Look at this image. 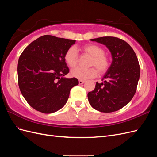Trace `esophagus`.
Returning <instances> with one entry per match:
<instances>
[{"label":"esophagus","mask_w":157,"mask_h":157,"mask_svg":"<svg viewBox=\"0 0 157 157\" xmlns=\"http://www.w3.org/2000/svg\"><path fill=\"white\" fill-rule=\"evenodd\" d=\"M84 82H85L84 80H78L79 84H84Z\"/></svg>","instance_id":"obj_1"}]
</instances>
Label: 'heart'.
Listing matches in <instances>:
<instances>
[{"label": "heart", "mask_w": 157, "mask_h": 157, "mask_svg": "<svg viewBox=\"0 0 157 157\" xmlns=\"http://www.w3.org/2000/svg\"><path fill=\"white\" fill-rule=\"evenodd\" d=\"M82 50L85 54L91 56L90 61V66H94L88 69L77 67L71 71V75L73 77L79 80H86L96 77L98 69L100 73H105L109 67V61L105 56V51L96 44H88L82 47ZM65 63L71 68H73L78 63L77 50L74 46H71L66 51L64 55Z\"/></svg>", "instance_id": "1"}]
</instances>
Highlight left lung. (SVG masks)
I'll use <instances>...</instances> for the list:
<instances>
[{"label": "left lung", "mask_w": 157, "mask_h": 157, "mask_svg": "<svg viewBox=\"0 0 157 157\" xmlns=\"http://www.w3.org/2000/svg\"><path fill=\"white\" fill-rule=\"evenodd\" d=\"M105 45L112 54L113 61L104 75L102 83L88 93L91 106L103 113H111L126 105L134 97L140 76L137 56L126 42L115 36L91 39Z\"/></svg>", "instance_id": "left-lung-1"}]
</instances>
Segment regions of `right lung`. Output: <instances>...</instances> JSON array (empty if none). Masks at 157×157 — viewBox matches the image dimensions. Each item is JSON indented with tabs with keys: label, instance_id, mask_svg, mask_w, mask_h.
Returning <instances> with one entry per match:
<instances>
[{
	"label": "right lung",
	"instance_id": "obj_1",
	"mask_svg": "<svg viewBox=\"0 0 157 157\" xmlns=\"http://www.w3.org/2000/svg\"><path fill=\"white\" fill-rule=\"evenodd\" d=\"M75 40L44 35L27 46L17 64L18 85L29 105L43 113L59 110L70 90L78 84L76 78L63 77L69 70L64 55Z\"/></svg>",
	"mask_w": 157,
	"mask_h": 157
}]
</instances>
